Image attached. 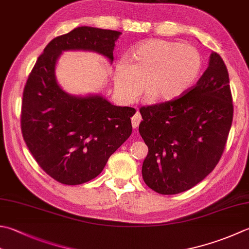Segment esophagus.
<instances>
[{
	"label": "esophagus",
	"mask_w": 249,
	"mask_h": 249,
	"mask_svg": "<svg viewBox=\"0 0 249 249\" xmlns=\"http://www.w3.org/2000/svg\"><path fill=\"white\" fill-rule=\"evenodd\" d=\"M141 120H142V118H141L140 113L137 111V112H136V113L133 115V118H131V124H133V127H134V128H137V127H138L139 124H140V122H141Z\"/></svg>",
	"instance_id": "obj_1"
}]
</instances>
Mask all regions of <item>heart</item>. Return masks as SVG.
Here are the masks:
<instances>
[{
  "label": "heart",
  "mask_w": 249,
  "mask_h": 249,
  "mask_svg": "<svg viewBox=\"0 0 249 249\" xmlns=\"http://www.w3.org/2000/svg\"><path fill=\"white\" fill-rule=\"evenodd\" d=\"M201 66V55L190 44L149 40L130 48L127 61L116 65L114 89L125 104L137 99L143 85L150 100L173 101L193 85Z\"/></svg>",
  "instance_id": "1"
}]
</instances>
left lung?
I'll return each instance as SVG.
<instances>
[{"mask_svg": "<svg viewBox=\"0 0 249 249\" xmlns=\"http://www.w3.org/2000/svg\"><path fill=\"white\" fill-rule=\"evenodd\" d=\"M139 133L149 152L142 164L145 184L160 194L196 186L216 167L233 120L227 67L212 53L196 86L180 98L140 108Z\"/></svg>", "mask_w": 249, "mask_h": 249, "instance_id": "obj_1", "label": "left lung"}]
</instances>
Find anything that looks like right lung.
I'll return each mask as SVG.
<instances>
[{
	"instance_id": "add662e5",
	"label": "right lung",
	"mask_w": 249,
	"mask_h": 249,
	"mask_svg": "<svg viewBox=\"0 0 249 249\" xmlns=\"http://www.w3.org/2000/svg\"><path fill=\"white\" fill-rule=\"evenodd\" d=\"M120 31L77 27L47 44L24 86L23 140L37 164L58 182L75 186L96 178L131 134L136 110L100 95L72 96L58 85L55 68L66 51H90L113 61Z\"/></svg>"
}]
</instances>
